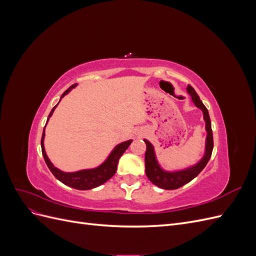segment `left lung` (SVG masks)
I'll return each mask as SVG.
<instances>
[{"mask_svg": "<svg viewBox=\"0 0 256 256\" xmlns=\"http://www.w3.org/2000/svg\"><path fill=\"white\" fill-rule=\"evenodd\" d=\"M188 94L191 96L192 102L196 104V108L203 112V118L205 120V130L207 132L206 140H205V152L203 157L200 158L196 164L191 166L184 168L182 170H175V171H166L161 166L156 156L154 145L144 138L146 144V152H145V172L148 180L156 184L157 187L164 189V190H175L182 187L184 184L191 182L193 178H196L202 170L208 164L209 159L212 157V152L214 148V138H212V122L210 118H209L208 110L206 106L200 102L196 92L188 85L187 88Z\"/></svg>", "mask_w": 256, "mask_h": 256, "instance_id": "left-lung-1", "label": "left lung"}]
</instances>
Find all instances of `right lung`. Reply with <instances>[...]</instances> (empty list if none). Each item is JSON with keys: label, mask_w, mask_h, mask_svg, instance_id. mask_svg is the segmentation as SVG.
I'll return each instance as SVG.
<instances>
[{"label": "right lung", "mask_w": 256, "mask_h": 256, "mask_svg": "<svg viewBox=\"0 0 256 256\" xmlns=\"http://www.w3.org/2000/svg\"><path fill=\"white\" fill-rule=\"evenodd\" d=\"M76 85H78V83L72 85V86L69 88L66 92H64V94L62 95L60 99L63 98L65 95H67L72 88H74ZM58 104L51 110V112L48 116L47 122L52 116ZM47 122H46V125H47ZM44 129H46V126L44 128L42 136V152L44 159L46 161V164L48 166L51 173L54 175V177H56V180H58L64 184L68 186V187L74 188L76 190H90L92 188H96V187H98V186L106 182L109 180L116 172V168H118V160L122 157V154L125 152V150L128 148L131 142H132V140H128V141L122 142V143L116 145L112 150V152L109 154V156L106 157V159L102 162V164H99L96 168H84V170H80V171H76V172H64V171H62V170L58 168L56 166H54V164H52L49 157L47 156V152H46L44 144V136H46Z\"/></svg>", "instance_id": "obj_1"}]
</instances>
